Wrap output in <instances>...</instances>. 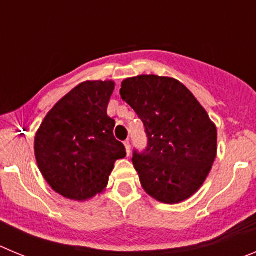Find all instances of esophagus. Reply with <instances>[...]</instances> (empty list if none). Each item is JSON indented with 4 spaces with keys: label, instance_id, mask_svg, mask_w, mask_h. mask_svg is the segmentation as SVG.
Returning <instances> with one entry per match:
<instances>
[{
    "label": "esophagus",
    "instance_id": "1",
    "mask_svg": "<svg viewBox=\"0 0 256 256\" xmlns=\"http://www.w3.org/2000/svg\"><path fill=\"white\" fill-rule=\"evenodd\" d=\"M124 146H126V154H128V155H130V142L128 141V140H126V141L124 142Z\"/></svg>",
    "mask_w": 256,
    "mask_h": 256
}]
</instances>
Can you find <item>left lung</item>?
Listing matches in <instances>:
<instances>
[{"mask_svg":"<svg viewBox=\"0 0 256 256\" xmlns=\"http://www.w3.org/2000/svg\"><path fill=\"white\" fill-rule=\"evenodd\" d=\"M120 96L144 122L148 148L133 152L146 194L180 204L204 184L216 158V124L184 84L154 74L126 78Z\"/></svg>","mask_w":256,"mask_h":256,"instance_id":"left-lung-1","label":"left lung"}]
</instances>
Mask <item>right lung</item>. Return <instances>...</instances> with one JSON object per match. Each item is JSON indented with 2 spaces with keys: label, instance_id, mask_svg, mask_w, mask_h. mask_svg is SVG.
<instances>
[{
  "label": "right lung",
  "instance_id": "add662e5",
  "mask_svg": "<svg viewBox=\"0 0 256 256\" xmlns=\"http://www.w3.org/2000/svg\"><path fill=\"white\" fill-rule=\"evenodd\" d=\"M114 80H87L47 112L34 137V155L50 187L64 198L87 201L106 190L126 148L108 116Z\"/></svg>",
  "mask_w": 256,
  "mask_h": 256
}]
</instances>
